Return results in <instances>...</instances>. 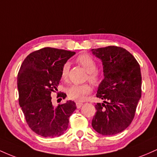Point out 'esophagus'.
<instances>
[{
  "label": "esophagus",
  "instance_id": "34e87169",
  "mask_svg": "<svg viewBox=\"0 0 157 157\" xmlns=\"http://www.w3.org/2000/svg\"><path fill=\"white\" fill-rule=\"evenodd\" d=\"M82 105H83V103H82V102H76V105H77V109H80V108H81V106H82Z\"/></svg>",
  "mask_w": 157,
  "mask_h": 157
}]
</instances>
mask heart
<instances>
[{"label":"heart","mask_w":157,"mask_h":157,"mask_svg":"<svg viewBox=\"0 0 157 157\" xmlns=\"http://www.w3.org/2000/svg\"><path fill=\"white\" fill-rule=\"evenodd\" d=\"M77 63L82 66L88 73V80L91 83L97 85L100 82V77L96 71L97 64L94 59L88 54H83L77 58ZM69 64L66 63L63 66L61 71V77L63 80H66L68 75ZM91 91V88L89 85H73L67 89L68 97L75 101H83L86 96Z\"/></svg>","instance_id":"1"}]
</instances>
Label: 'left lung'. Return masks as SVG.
<instances>
[{
  "label": "left lung",
  "instance_id": "8db88e82",
  "mask_svg": "<svg viewBox=\"0 0 157 157\" xmlns=\"http://www.w3.org/2000/svg\"><path fill=\"white\" fill-rule=\"evenodd\" d=\"M91 52L102 61L104 75L97 91L104 101L95 105L91 125L99 134L111 136L127 128L134 117L142 94L140 66L123 48L110 46Z\"/></svg>",
  "mask_w": 157,
  "mask_h": 157
}]
</instances>
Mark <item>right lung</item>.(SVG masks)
Listing matches in <instances>:
<instances>
[{
	"label": "right lung",
	"instance_id": "right-lung-1",
	"mask_svg": "<svg viewBox=\"0 0 157 157\" xmlns=\"http://www.w3.org/2000/svg\"><path fill=\"white\" fill-rule=\"evenodd\" d=\"M75 55V52L46 47L29 54L21 65L17 75L19 105L28 125L40 136L62 135L77 109L71 100L55 107L51 97L57 91L63 66ZM59 96L65 99L66 94Z\"/></svg>",
	"mask_w": 157,
	"mask_h": 157
}]
</instances>
